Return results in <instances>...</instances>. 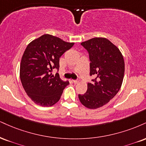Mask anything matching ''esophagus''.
<instances>
[{
	"instance_id": "1",
	"label": "esophagus",
	"mask_w": 146,
	"mask_h": 146,
	"mask_svg": "<svg viewBox=\"0 0 146 146\" xmlns=\"http://www.w3.org/2000/svg\"><path fill=\"white\" fill-rule=\"evenodd\" d=\"M72 82H73V84H78V82H79V80H72Z\"/></svg>"
}]
</instances>
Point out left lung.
<instances>
[{
  "mask_svg": "<svg viewBox=\"0 0 146 146\" xmlns=\"http://www.w3.org/2000/svg\"><path fill=\"white\" fill-rule=\"evenodd\" d=\"M81 45L88 51L90 58L92 83L88 90L79 94L82 104L89 109L103 106L120 90L124 75V61L120 50L108 39L95 37Z\"/></svg>",
  "mask_w": 146,
  "mask_h": 146,
  "instance_id": "1",
  "label": "left lung"
}]
</instances>
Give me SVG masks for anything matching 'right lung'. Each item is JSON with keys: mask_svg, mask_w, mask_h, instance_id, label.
<instances>
[{"mask_svg": "<svg viewBox=\"0 0 146 146\" xmlns=\"http://www.w3.org/2000/svg\"><path fill=\"white\" fill-rule=\"evenodd\" d=\"M73 45L45 34L26 47L21 60L20 80L26 94L36 104L50 107L60 99L69 82L61 80L58 73L54 76L51 72L54 68L58 71L60 58Z\"/></svg>", "mask_w": 146, "mask_h": 146, "instance_id": "add662e5", "label": "right lung"}]
</instances>
